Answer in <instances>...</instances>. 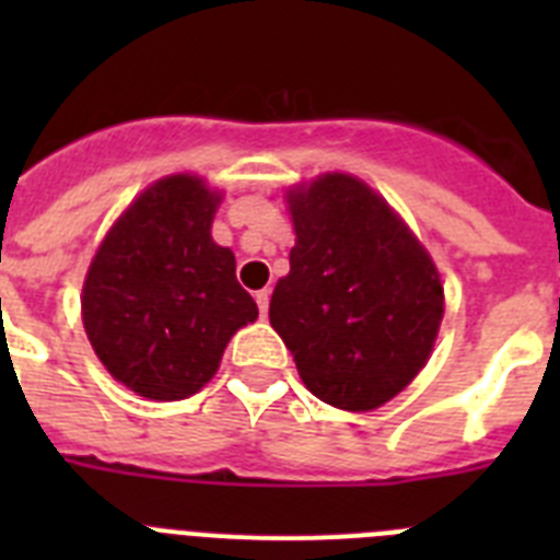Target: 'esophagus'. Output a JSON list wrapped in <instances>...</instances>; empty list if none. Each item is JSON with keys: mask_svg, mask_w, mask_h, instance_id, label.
Returning a JSON list of instances; mask_svg holds the SVG:
<instances>
[{"mask_svg": "<svg viewBox=\"0 0 560 560\" xmlns=\"http://www.w3.org/2000/svg\"><path fill=\"white\" fill-rule=\"evenodd\" d=\"M269 296H271L269 289L255 291V303H257V308H260V314H264V316H266V311H269Z\"/></svg>", "mask_w": 560, "mask_h": 560, "instance_id": "obj_1", "label": "esophagus"}]
</instances>
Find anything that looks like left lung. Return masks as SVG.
I'll use <instances>...</instances> for the list:
<instances>
[{
  "label": "left lung",
  "mask_w": 560,
  "mask_h": 560,
  "mask_svg": "<svg viewBox=\"0 0 560 560\" xmlns=\"http://www.w3.org/2000/svg\"><path fill=\"white\" fill-rule=\"evenodd\" d=\"M296 244L269 303L305 387L370 412L423 370L443 319V285L409 226L348 173L289 190Z\"/></svg>",
  "instance_id": "left-lung-1"
}]
</instances>
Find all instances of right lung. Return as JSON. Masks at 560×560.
I'll return each mask as SVG.
<instances>
[{
    "label": "right lung",
    "mask_w": 560,
    "mask_h": 560,
    "mask_svg": "<svg viewBox=\"0 0 560 560\" xmlns=\"http://www.w3.org/2000/svg\"><path fill=\"white\" fill-rule=\"evenodd\" d=\"M221 192L176 173L153 182L103 237L86 271L83 328L114 378L182 400L215 375L226 341L255 323L235 255L212 241Z\"/></svg>",
    "instance_id": "1"
}]
</instances>
